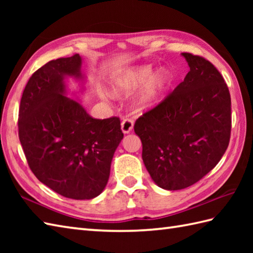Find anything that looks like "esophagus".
Segmentation results:
<instances>
[{
	"label": "esophagus",
	"mask_w": 253,
	"mask_h": 253,
	"mask_svg": "<svg viewBox=\"0 0 253 253\" xmlns=\"http://www.w3.org/2000/svg\"><path fill=\"white\" fill-rule=\"evenodd\" d=\"M133 128V121L131 118H125L122 122V130L124 133H129Z\"/></svg>",
	"instance_id": "34e87169"
}]
</instances>
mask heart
<instances>
[{
  "label": "heart",
  "mask_w": 253,
  "mask_h": 253,
  "mask_svg": "<svg viewBox=\"0 0 253 253\" xmlns=\"http://www.w3.org/2000/svg\"><path fill=\"white\" fill-rule=\"evenodd\" d=\"M171 80L170 74L164 69L155 73L151 66H139L118 74L113 79L112 89L114 93H130L144 85L137 101L140 106L149 107L162 98Z\"/></svg>",
  "instance_id": "1"
}]
</instances>
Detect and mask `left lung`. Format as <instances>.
Masks as SVG:
<instances>
[{
	"label": "left lung",
	"mask_w": 253,
	"mask_h": 253,
	"mask_svg": "<svg viewBox=\"0 0 253 253\" xmlns=\"http://www.w3.org/2000/svg\"><path fill=\"white\" fill-rule=\"evenodd\" d=\"M181 55L190 67L184 82L133 127L150 176L166 190L189 187L215 168L232 129V101L221 73L202 56Z\"/></svg>",
	"instance_id": "8db88e82"
}]
</instances>
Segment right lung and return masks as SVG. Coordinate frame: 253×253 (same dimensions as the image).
Masks as SVG:
<instances>
[{"label": "right lung", "instance_id": "1", "mask_svg": "<svg viewBox=\"0 0 253 253\" xmlns=\"http://www.w3.org/2000/svg\"><path fill=\"white\" fill-rule=\"evenodd\" d=\"M82 57L50 61L32 74L20 100L18 136L42 184L63 197L88 200L103 191L124 137L118 117L96 120L66 94V76L82 78Z\"/></svg>", "mask_w": 253, "mask_h": 253}]
</instances>
